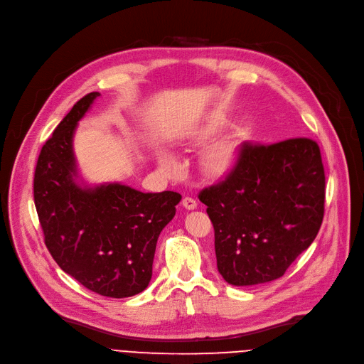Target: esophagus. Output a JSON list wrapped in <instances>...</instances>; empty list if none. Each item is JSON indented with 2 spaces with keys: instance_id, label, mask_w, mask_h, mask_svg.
Here are the masks:
<instances>
[{
  "instance_id": "34e87169",
  "label": "esophagus",
  "mask_w": 364,
  "mask_h": 364,
  "mask_svg": "<svg viewBox=\"0 0 364 364\" xmlns=\"http://www.w3.org/2000/svg\"><path fill=\"white\" fill-rule=\"evenodd\" d=\"M182 205H183L186 210H194V208H197V201H196L194 198H191V197H185V198L182 200Z\"/></svg>"
}]
</instances>
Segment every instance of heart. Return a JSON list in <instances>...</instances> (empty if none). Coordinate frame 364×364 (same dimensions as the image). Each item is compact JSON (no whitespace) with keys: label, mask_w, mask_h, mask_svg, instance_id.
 <instances>
[{"label":"heart","mask_w":364,"mask_h":364,"mask_svg":"<svg viewBox=\"0 0 364 364\" xmlns=\"http://www.w3.org/2000/svg\"><path fill=\"white\" fill-rule=\"evenodd\" d=\"M220 129V124L216 120H210L203 124L194 134L192 139L196 142H204L215 136ZM240 154V141L237 138H226L207 148L204 153L201 168L203 173L208 178H223L233 168ZM159 167L166 175H176L181 170L178 159L167 151H161L157 157Z\"/></svg>","instance_id":"obj_1"}]
</instances>
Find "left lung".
Masks as SVG:
<instances>
[{"label":"left lung","instance_id":"8db88e82","mask_svg":"<svg viewBox=\"0 0 364 364\" xmlns=\"http://www.w3.org/2000/svg\"><path fill=\"white\" fill-rule=\"evenodd\" d=\"M198 198L215 228L223 279L235 287L274 281L311 245L323 220L318 145L309 138L244 144L226 179Z\"/></svg>","mask_w":364,"mask_h":364}]
</instances>
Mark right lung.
<instances>
[{"label": "right lung", "mask_w": 364, "mask_h": 364, "mask_svg": "<svg viewBox=\"0 0 364 364\" xmlns=\"http://www.w3.org/2000/svg\"><path fill=\"white\" fill-rule=\"evenodd\" d=\"M100 92L80 98L44 144L33 198L46 245L63 272L100 295L142 292L153 276L159 235L182 196L141 192L113 182L88 185L77 170L73 136Z\"/></svg>", "instance_id": "add662e5"}]
</instances>
